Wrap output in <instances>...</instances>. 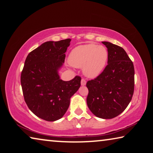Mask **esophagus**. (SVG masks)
Listing matches in <instances>:
<instances>
[{
	"mask_svg": "<svg viewBox=\"0 0 153 153\" xmlns=\"http://www.w3.org/2000/svg\"><path fill=\"white\" fill-rule=\"evenodd\" d=\"M81 85H82V86L85 85H86V81L84 79H81Z\"/></svg>",
	"mask_w": 153,
	"mask_h": 153,
	"instance_id": "obj_1",
	"label": "esophagus"
}]
</instances>
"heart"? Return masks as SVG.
<instances>
[{"instance_id": "b5f03b06", "label": "heart", "mask_w": 153, "mask_h": 153, "mask_svg": "<svg viewBox=\"0 0 153 153\" xmlns=\"http://www.w3.org/2000/svg\"><path fill=\"white\" fill-rule=\"evenodd\" d=\"M108 57L106 47L95 44L80 45L72 50L69 63L76 68L82 67V72L89 78H96L104 71Z\"/></svg>"}]
</instances>
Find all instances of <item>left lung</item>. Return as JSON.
I'll list each match as a JSON object with an SVG mask.
<instances>
[{
	"mask_svg": "<svg viewBox=\"0 0 153 153\" xmlns=\"http://www.w3.org/2000/svg\"><path fill=\"white\" fill-rule=\"evenodd\" d=\"M108 65L96 79L88 81L87 104L90 111L101 119L114 118L122 113L134 91V67L126 51L109 42Z\"/></svg>",
	"mask_w": 153,
	"mask_h": 153,
	"instance_id": "8db88e82",
	"label": "left lung"
}]
</instances>
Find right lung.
<instances>
[{
    "label": "right lung",
    "instance_id": "obj_1",
    "mask_svg": "<svg viewBox=\"0 0 153 153\" xmlns=\"http://www.w3.org/2000/svg\"><path fill=\"white\" fill-rule=\"evenodd\" d=\"M71 41L67 39L44 42L27 55L22 70L21 85L25 102L36 116L47 121L64 116L71 97L81 86V76L64 81L58 74Z\"/></svg>",
    "mask_w": 153,
    "mask_h": 153
}]
</instances>
